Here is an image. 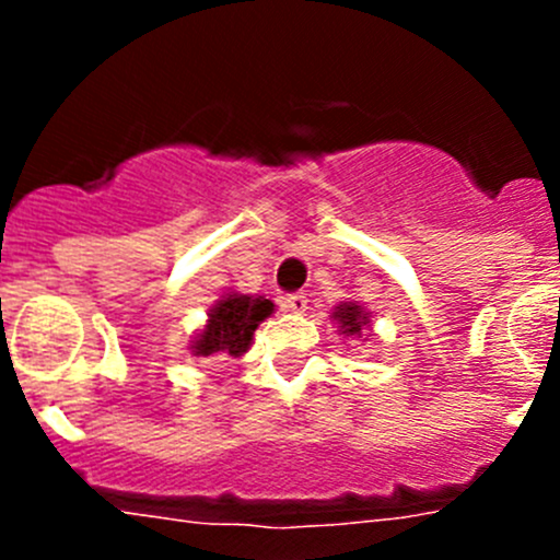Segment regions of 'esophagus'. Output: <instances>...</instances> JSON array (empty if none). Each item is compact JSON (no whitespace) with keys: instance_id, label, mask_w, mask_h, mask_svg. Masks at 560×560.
Wrapping results in <instances>:
<instances>
[{"instance_id":"1","label":"esophagus","mask_w":560,"mask_h":560,"mask_svg":"<svg viewBox=\"0 0 560 560\" xmlns=\"http://www.w3.org/2000/svg\"><path fill=\"white\" fill-rule=\"evenodd\" d=\"M281 306L290 314H303L308 308V295L306 292H292V295H287L284 301H281Z\"/></svg>"}]
</instances>
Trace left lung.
Instances as JSON below:
<instances>
[{"label": "left lung", "instance_id": "left-lung-1", "mask_svg": "<svg viewBox=\"0 0 560 560\" xmlns=\"http://www.w3.org/2000/svg\"><path fill=\"white\" fill-rule=\"evenodd\" d=\"M332 319L338 322L341 332H347V336H360V330L369 325V314H365L358 303H341V306H336Z\"/></svg>", "mask_w": 560, "mask_h": 560}]
</instances>
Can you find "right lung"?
Returning a JSON list of instances; mask_svg holds the SVG:
<instances>
[{"instance_id":"add662e5","label":"right lung","mask_w":560,"mask_h":560,"mask_svg":"<svg viewBox=\"0 0 560 560\" xmlns=\"http://www.w3.org/2000/svg\"><path fill=\"white\" fill-rule=\"evenodd\" d=\"M273 314V303L254 295H228L211 308L208 325L191 341L195 358H241L252 347L254 330L265 316Z\"/></svg>"}]
</instances>
